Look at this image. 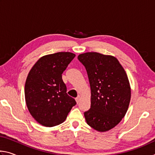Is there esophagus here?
<instances>
[{
    "mask_svg": "<svg viewBox=\"0 0 155 155\" xmlns=\"http://www.w3.org/2000/svg\"><path fill=\"white\" fill-rule=\"evenodd\" d=\"M80 100H81V98H80V96H77V98H76V101H77V103H78L80 102Z\"/></svg>",
    "mask_w": 155,
    "mask_h": 155,
    "instance_id": "esophagus-1",
    "label": "esophagus"
}]
</instances>
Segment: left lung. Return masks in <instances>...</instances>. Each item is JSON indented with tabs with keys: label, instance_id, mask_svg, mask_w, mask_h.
Returning <instances> with one entry per match:
<instances>
[{
	"label": "left lung",
	"instance_id": "1",
	"mask_svg": "<svg viewBox=\"0 0 155 155\" xmlns=\"http://www.w3.org/2000/svg\"><path fill=\"white\" fill-rule=\"evenodd\" d=\"M78 59L87 70L91 88V108L84 113L86 122L99 132L108 131L119 124L129 105L127 73L114 56L88 52Z\"/></svg>",
	"mask_w": 155,
	"mask_h": 155
}]
</instances>
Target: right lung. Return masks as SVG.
<instances>
[{"label": "right lung", "mask_w": 155, "mask_h": 155, "mask_svg": "<svg viewBox=\"0 0 155 155\" xmlns=\"http://www.w3.org/2000/svg\"><path fill=\"white\" fill-rule=\"evenodd\" d=\"M75 56L70 52H59L41 57L27 76L26 104L33 118L44 127L61 124L77 104L68 95L61 75Z\"/></svg>", "instance_id": "add662e5"}]
</instances>
